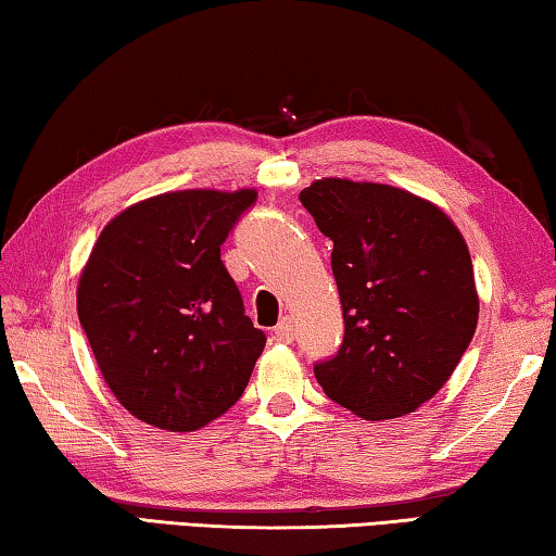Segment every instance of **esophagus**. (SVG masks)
Masks as SVG:
<instances>
[{
	"instance_id": "obj_1",
	"label": "esophagus",
	"mask_w": 556,
	"mask_h": 556,
	"mask_svg": "<svg viewBox=\"0 0 556 556\" xmlns=\"http://www.w3.org/2000/svg\"><path fill=\"white\" fill-rule=\"evenodd\" d=\"M275 341L279 343L294 341V324H291V318H281V321L275 326Z\"/></svg>"
}]
</instances>
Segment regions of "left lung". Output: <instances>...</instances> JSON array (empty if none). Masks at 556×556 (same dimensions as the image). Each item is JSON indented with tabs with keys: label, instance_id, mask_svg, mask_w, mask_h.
<instances>
[{
	"label": "left lung",
	"instance_id": "left-lung-1",
	"mask_svg": "<svg viewBox=\"0 0 556 556\" xmlns=\"http://www.w3.org/2000/svg\"><path fill=\"white\" fill-rule=\"evenodd\" d=\"M326 238L343 343L314 365L324 392L370 421L444 388L478 324L466 240L434 203L384 184L321 178L299 193Z\"/></svg>",
	"mask_w": 556,
	"mask_h": 556
}]
</instances>
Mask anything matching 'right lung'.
<instances>
[{"label": "right lung", "instance_id": "right-lung-1", "mask_svg": "<svg viewBox=\"0 0 556 556\" xmlns=\"http://www.w3.org/2000/svg\"><path fill=\"white\" fill-rule=\"evenodd\" d=\"M257 191H178L122 211L78 285V318L102 378L137 419L195 431L228 412L267 336L244 316L220 244Z\"/></svg>", "mask_w": 556, "mask_h": 556}]
</instances>
